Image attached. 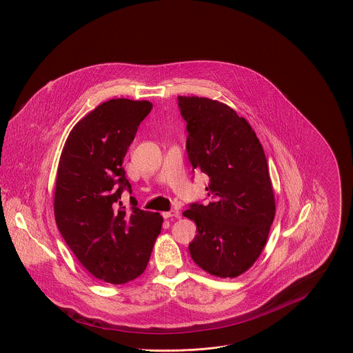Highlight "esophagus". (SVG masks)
Returning <instances> with one entry per match:
<instances>
[{"label":"esophagus","mask_w":353,"mask_h":353,"mask_svg":"<svg viewBox=\"0 0 353 353\" xmlns=\"http://www.w3.org/2000/svg\"><path fill=\"white\" fill-rule=\"evenodd\" d=\"M165 218H179L180 216V212L179 210H172V212H163Z\"/></svg>","instance_id":"1"}]
</instances>
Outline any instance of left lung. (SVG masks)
I'll return each mask as SVG.
<instances>
[{
  "instance_id": "1",
  "label": "left lung",
  "mask_w": 353,
  "mask_h": 353,
  "mask_svg": "<svg viewBox=\"0 0 353 353\" xmlns=\"http://www.w3.org/2000/svg\"><path fill=\"white\" fill-rule=\"evenodd\" d=\"M177 99L188 158L210 179L212 202L183 212L198 229L191 258L212 276L234 279L262 254L276 215L268 159L255 131L230 106L203 97Z\"/></svg>"
}]
</instances>
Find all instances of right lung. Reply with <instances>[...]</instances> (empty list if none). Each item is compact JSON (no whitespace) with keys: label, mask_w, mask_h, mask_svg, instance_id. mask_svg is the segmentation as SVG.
Segmentation results:
<instances>
[{"label":"right lung","mask_w":353,"mask_h":353,"mask_svg":"<svg viewBox=\"0 0 353 353\" xmlns=\"http://www.w3.org/2000/svg\"><path fill=\"white\" fill-rule=\"evenodd\" d=\"M148 101L117 98L98 105L72 128L56 179L54 216L61 236L95 279L125 283L145 270L163 218L121 202L131 192L123 161L138 127L151 112Z\"/></svg>","instance_id":"add662e5"}]
</instances>
